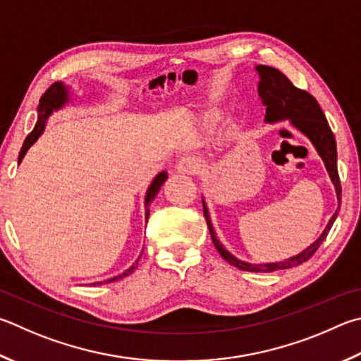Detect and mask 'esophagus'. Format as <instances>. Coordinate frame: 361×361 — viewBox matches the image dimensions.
<instances>
[{"label":"esophagus","instance_id":"obj_1","mask_svg":"<svg viewBox=\"0 0 361 361\" xmlns=\"http://www.w3.org/2000/svg\"><path fill=\"white\" fill-rule=\"evenodd\" d=\"M200 159L195 158V156H186V158H181L176 164V170H178L180 173H188V175H192V173H197L200 170Z\"/></svg>","mask_w":361,"mask_h":361}]
</instances>
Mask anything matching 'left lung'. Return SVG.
<instances>
[{"label":"left lung","instance_id":"obj_1","mask_svg":"<svg viewBox=\"0 0 361 361\" xmlns=\"http://www.w3.org/2000/svg\"><path fill=\"white\" fill-rule=\"evenodd\" d=\"M255 69H257L259 75H260L259 96L262 99V104H264V107L267 109L265 120L268 123L290 120V123L295 128L301 130V133H303L306 137H310V140L314 143V147H316L317 153L320 154V158L324 159L326 170H329L330 178L333 181V185H335V188H336V195H338V202L341 207V180H339L338 166H336V140H335V135H333L331 129L329 126V121H326V118L322 112V109H320L319 102L316 101V97L307 93V91L295 87L289 78H287L283 72L278 69H274L271 66H264V64H259ZM203 216H205V221H207L209 235H212L213 245L219 251L222 259L228 262L231 265L237 267L238 270L268 273V271L287 270V268L298 267L303 264V262H306L307 259H311L314 252L319 249V246L324 243L326 235H329L333 222H335L336 216H338V209H336V213L331 216L329 226H326L324 233L320 235L316 243H312L310 247L305 249L303 252L295 255V257L283 260V262H274V264H260V265L247 264V262L235 259L231 252L226 251V249L222 247L219 240L216 238V233L213 231L212 221H209L205 202H203Z\"/></svg>","mask_w":361,"mask_h":361}]
</instances>
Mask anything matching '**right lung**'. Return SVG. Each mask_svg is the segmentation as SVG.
Masks as SVG:
<instances>
[{"label":"right lung","instance_id":"right-lung-1","mask_svg":"<svg viewBox=\"0 0 361 361\" xmlns=\"http://www.w3.org/2000/svg\"><path fill=\"white\" fill-rule=\"evenodd\" d=\"M66 101H68V93H66V88L63 87V83L61 82H56L54 85H50V87L47 88V91H45V93L42 94L41 101H39V112H41V115H39V120L36 123L35 129L31 130V133L28 134V137H26L25 142H23V147L20 149V154H18V164L22 162L23 156L26 154V152H28V148L39 139V135L42 134V130L45 128V120H47V116L51 114V110L60 109ZM166 180H167V173L162 172V173H159L158 176H156L154 181L152 183V186L148 188L147 199H145V216H147V221H148V216H149V203L153 202V199L156 197V194L159 192V189H161V186L164 185V181H166ZM135 264H137V262H135ZM135 264L130 267V268H128V270L124 271V273L118 274V276H115L112 279L104 281V283H114V281H116V279H121L124 276H129V274L134 271ZM96 284H102V283H94V286Z\"/></svg>","mask_w":361,"mask_h":361}]
</instances>
